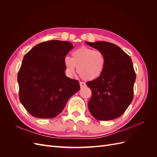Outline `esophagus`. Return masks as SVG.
I'll return each instance as SVG.
<instances>
[{
    "mask_svg": "<svg viewBox=\"0 0 157 157\" xmlns=\"http://www.w3.org/2000/svg\"><path fill=\"white\" fill-rule=\"evenodd\" d=\"M80 88H82L86 87V83L84 82H80Z\"/></svg>",
    "mask_w": 157,
    "mask_h": 157,
    "instance_id": "1",
    "label": "esophagus"
}]
</instances>
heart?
<instances>
[{
  "mask_svg": "<svg viewBox=\"0 0 157 157\" xmlns=\"http://www.w3.org/2000/svg\"><path fill=\"white\" fill-rule=\"evenodd\" d=\"M65 73L73 77L76 67L79 76L85 80L99 77L105 69V56L100 50L82 47L73 52L72 58L65 56L63 59Z\"/></svg>",
  "mask_w": 157,
  "mask_h": 157,
  "instance_id": "1",
  "label": "heart"
}]
</instances>
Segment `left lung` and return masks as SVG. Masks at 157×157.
Segmentation results:
<instances>
[{
	"label": "left lung",
	"mask_w": 157,
	"mask_h": 157,
	"mask_svg": "<svg viewBox=\"0 0 157 157\" xmlns=\"http://www.w3.org/2000/svg\"><path fill=\"white\" fill-rule=\"evenodd\" d=\"M86 43L101 51L106 59L102 74L86 82L92 90L89 111L99 121L115 119L125 112L134 98L136 73L132 59L120 47L110 42Z\"/></svg>",
	"instance_id": "left-lung-1"
}]
</instances>
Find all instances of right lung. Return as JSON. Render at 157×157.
<instances>
[{"mask_svg":"<svg viewBox=\"0 0 157 157\" xmlns=\"http://www.w3.org/2000/svg\"><path fill=\"white\" fill-rule=\"evenodd\" d=\"M73 47L68 41H46L35 46L23 57L17 75L19 97L32 116L56 117L79 90L78 80L65 73L63 59Z\"/></svg>","mask_w":157,"mask_h":157,"instance_id":"add662e5","label":"right lung"}]
</instances>
